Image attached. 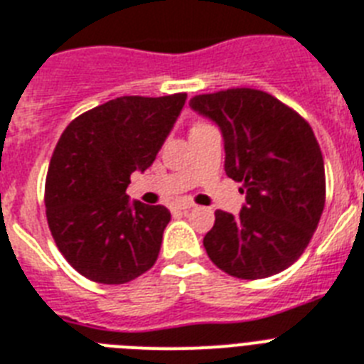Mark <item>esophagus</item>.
Returning a JSON list of instances; mask_svg holds the SVG:
<instances>
[{"instance_id": "34e87169", "label": "esophagus", "mask_w": 364, "mask_h": 364, "mask_svg": "<svg viewBox=\"0 0 364 364\" xmlns=\"http://www.w3.org/2000/svg\"><path fill=\"white\" fill-rule=\"evenodd\" d=\"M194 205H192L191 202H179V203H173L172 205V211H188V209H192Z\"/></svg>"}]
</instances>
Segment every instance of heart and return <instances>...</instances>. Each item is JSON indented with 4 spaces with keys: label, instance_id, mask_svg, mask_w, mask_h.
I'll list each match as a JSON object with an SVG mask.
<instances>
[{
    "label": "heart",
    "instance_id": "obj_1",
    "mask_svg": "<svg viewBox=\"0 0 364 364\" xmlns=\"http://www.w3.org/2000/svg\"><path fill=\"white\" fill-rule=\"evenodd\" d=\"M205 125H208V123H203V121H196V123L191 127V131H194V129H200V127H205Z\"/></svg>",
    "mask_w": 364,
    "mask_h": 364
}]
</instances>
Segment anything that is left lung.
Masks as SVG:
<instances>
[{
  "label": "left lung",
  "instance_id": "left-lung-1",
  "mask_svg": "<svg viewBox=\"0 0 364 364\" xmlns=\"http://www.w3.org/2000/svg\"><path fill=\"white\" fill-rule=\"evenodd\" d=\"M188 105L220 127L224 170L247 192L239 217L215 211L205 252L237 279L284 271L305 252L326 205V168L314 132L294 108L250 87L196 95Z\"/></svg>",
  "mask_w": 364,
  "mask_h": 364
}]
</instances>
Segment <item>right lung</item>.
<instances>
[{"label": "right lung", "mask_w": 364, "mask_h": 364, "mask_svg": "<svg viewBox=\"0 0 364 364\" xmlns=\"http://www.w3.org/2000/svg\"><path fill=\"white\" fill-rule=\"evenodd\" d=\"M187 93L127 95L73 119L50 159L44 205L59 252L85 279L125 284L155 265L164 205L129 202L134 170H146L172 131Z\"/></svg>", "instance_id": "obj_1"}]
</instances>
